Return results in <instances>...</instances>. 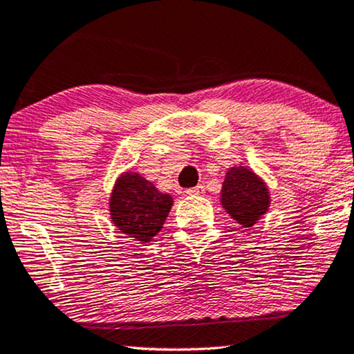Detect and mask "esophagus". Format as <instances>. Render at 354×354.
<instances>
[{
    "instance_id": "esophagus-1",
    "label": "esophagus",
    "mask_w": 354,
    "mask_h": 354,
    "mask_svg": "<svg viewBox=\"0 0 354 354\" xmlns=\"http://www.w3.org/2000/svg\"><path fill=\"white\" fill-rule=\"evenodd\" d=\"M204 191H205V187L202 186V185H199V186H196V187H191V189H187L186 194L187 196H202V194H204Z\"/></svg>"
}]
</instances>
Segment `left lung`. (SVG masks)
<instances>
[{
  "label": "left lung",
  "instance_id": "1",
  "mask_svg": "<svg viewBox=\"0 0 354 354\" xmlns=\"http://www.w3.org/2000/svg\"><path fill=\"white\" fill-rule=\"evenodd\" d=\"M220 194L223 209L244 228L256 225L270 205L266 183L246 167H232L226 171Z\"/></svg>",
  "mask_w": 354,
  "mask_h": 354
}]
</instances>
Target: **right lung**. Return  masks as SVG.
Wrapping results in <instances>:
<instances>
[{
    "instance_id": "obj_1",
    "label": "right lung",
    "mask_w": 354,
    "mask_h": 354,
    "mask_svg": "<svg viewBox=\"0 0 354 354\" xmlns=\"http://www.w3.org/2000/svg\"><path fill=\"white\" fill-rule=\"evenodd\" d=\"M173 199L163 194L139 173H122L115 183L110 197L113 225L122 234L139 243H149L171 210Z\"/></svg>"
}]
</instances>
